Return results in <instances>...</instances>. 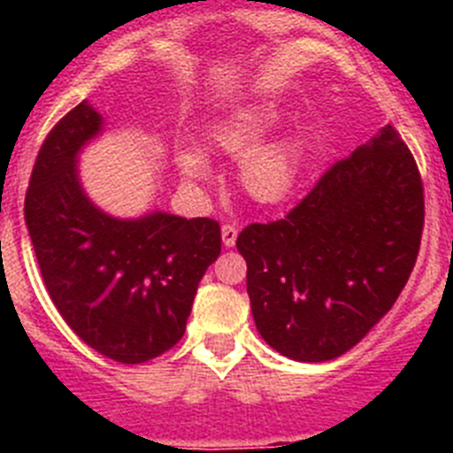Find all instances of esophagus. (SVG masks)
I'll return each mask as SVG.
<instances>
[{"label": "esophagus", "mask_w": 453, "mask_h": 453, "mask_svg": "<svg viewBox=\"0 0 453 453\" xmlns=\"http://www.w3.org/2000/svg\"><path fill=\"white\" fill-rule=\"evenodd\" d=\"M235 240H238V229H235L234 224H224V226H222L224 247H234Z\"/></svg>", "instance_id": "esophagus-1"}]
</instances>
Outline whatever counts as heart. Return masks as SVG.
<instances>
[{
	"label": "heart",
	"instance_id": "1",
	"mask_svg": "<svg viewBox=\"0 0 453 453\" xmlns=\"http://www.w3.org/2000/svg\"><path fill=\"white\" fill-rule=\"evenodd\" d=\"M281 124V111L272 104H254L219 119L211 129V142L229 156H242L238 165L240 188L254 202L281 203L292 195L302 172V140L283 135L267 145H257ZM181 177L190 183H202L211 177V161L197 147L177 151Z\"/></svg>",
	"mask_w": 453,
	"mask_h": 453
}]
</instances>
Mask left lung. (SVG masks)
Returning <instances> with one entry per match:
<instances>
[{"instance_id":"obj_1","label":"left lung","mask_w":453,"mask_h":453,"mask_svg":"<svg viewBox=\"0 0 453 453\" xmlns=\"http://www.w3.org/2000/svg\"><path fill=\"white\" fill-rule=\"evenodd\" d=\"M424 188L395 127L334 163L283 219L235 240L256 329L292 361H334L397 302L418 261Z\"/></svg>"}]
</instances>
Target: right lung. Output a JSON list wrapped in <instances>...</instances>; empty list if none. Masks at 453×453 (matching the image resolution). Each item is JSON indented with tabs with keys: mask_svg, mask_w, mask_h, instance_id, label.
<instances>
[{
	"mask_svg": "<svg viewBox=\"0 0 453 453\" xmlns=\"http://www.w3.org/2000/svg\"><path fill=\"white\" fill-rule=\"evenodd\" d=\"M88 102L56 124L35 158L24 219L51 302L95 351L135 365L181 340L219 224L154 211L119 219L88 199L79 151L102 131Z\"/></svg>",
	"mask_w": 453,
	"mask_h": 453,
	"instance_id": "add662e5",
	"label": "right lung"
}]
</instances>
